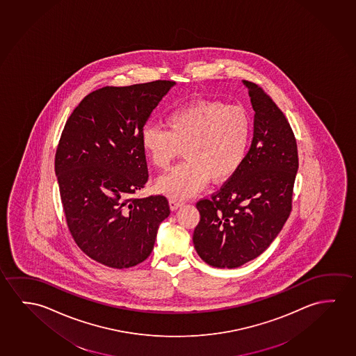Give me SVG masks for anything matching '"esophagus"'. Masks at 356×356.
Masks as SVG:
<instances>
[{
  "label": "esophagus",
  "instance_id": "obj_1",
  "mask_svg": "<svg viewBox=\"0 0 356 356\" xmlns=\"http://www.w3.org/2000/svg\"><path fill=\"white\" fill-rule=\"evenodd\" d=\"M170 208H171V211H176L177 208H180L184 203L179 201V200H176V198H171L170 200Z\"/></svg>",
  "mask_w": 356,
  "mask_h": 356
}]
</instances>
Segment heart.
<instances>
[{"label":"heart","mask_w":356,"mask_h":356,"mask_svg":"<svg viewBox=\"0 0 356 356\" xmlns=\"http://www.w3.org/2000/svg\"><path fill=\"white\" fill-rule=\"evenodd\" d=\"M164 129L144 128L143 152L159 170H168L185 154V163L158 181V190L184 200L207 185L223 184L244 163L252 140V123L239 104L197 99L165 115Z\"/></svg>","instance_id":"obj_1"}]
</instances>
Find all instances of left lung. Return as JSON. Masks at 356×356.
I'll use <instances>...</instances> for the list:
<instances>
[{"label": "left lung", "instance_id": "obj_1", "mask_svg": "<svg viewBox=\"0 0 356 356\" xmlns=\"http://www.w3.org/2000/svg\"><path fill=\"white\" fill-rule=\"evenodd\" d=\"M243 82L255 111L252 145L236 175L196 204L201 219L193 245L213 268H239L263 254L292 211L298 170L295 134L263 88Z\"/></svg>", "mask_w": 356, "mask_h": 356}]
</instances>
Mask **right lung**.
<instances>
[{"label":"right lung","instance_id":"obj_1","mask_svg":"<svg viewBox=\"0 0 356 356\" xmlns=\"http://www.w3.org/2000/svg\"><path fill=\"white\" fill-rule=\"evenodd\" d=\"M174 81L106 86L88 93L66 120L55 175L77 246L108 268L143 263L170 214L163 195L133 197L149 179L140 134Z\"/></svg>","mask_w":356,"mask_h":356}]
</instances>
